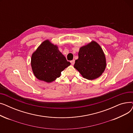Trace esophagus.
<instances>
[{
    "label": "esophagus",
    "mask_w": 133,
    "mask_h": 133,
    "mask_svg": "<svg viewBox=\"0 0 133 133\" xmlns=\"http://www.w3.org/2000/svg\"><path fill=\"white\" fill-rule=\"evenodd\" d=\"M71 63L72 65H73L75 64V60H73L71 61Z\"/></svg>",
    "instance_id": "1"
}]
</instances>
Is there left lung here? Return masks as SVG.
<instances>
[{"label": "left lung", "mask_w": 133, "mask_h": 133, "mask_svg": "<svg viewBox=\"0 0 133 133\" xmlns=\"http://www.w3.org/2000/svg\"><path fill=\"white\" fill-rule=\"evenodd\" d=\"M79 58L75 60L74 67L83 78L92 80L100 76L105 70L106 60L101 46L92 41L80 47Z\"/></svg>", "instance_id": "1"}]
</instances>
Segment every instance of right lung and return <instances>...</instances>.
<instances>
[{
	"instance_id": "add662e5",
	"label": "right lung",
	"mask_w": 133,
	"mask_h": 133,
	"mask_svg": "<svg viewBox=\"0 0 133 133\" xmlns=\"http://www.w3.org/2000/svg\"><path fill=\"white\" fill-rule=\"evenodd\" d=\"M31 64L35 76L48 83L60 77L61 72L71 65L58 47L48 40L43 42L33 52Z\"/></svg>"
}]
</instances>
